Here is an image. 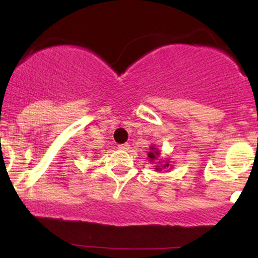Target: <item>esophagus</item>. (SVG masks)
Returning a JSON list of instances; mask_svg holds the SVG:
<instances>
[{
    "label": "esophagus",
    "instance_id": "1",
    "mask_svg": "<svg viewBox=\"0 0 258 258\" xmlns=\"http://www.w3.org/2000/svg\"><path fill=\"white\" fill-rule=\"evenodd\" d=\"M128 148H130L128 143H123V144H120V146H119V149H121V150H127Z\"/></svg>",
    "mask_w": 258,
    "mask_h": 258
}]
</instances>
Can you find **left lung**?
<instances>
[{"instance_id":"obj_1","label":"left lung","mask_w":258,"mask_h":258,"mask_svg":"<svg viewBox=\"0 0 258 258\" xmlns=\"http://www.w3.org/2000/svg\"><path fill=\"white\" fill-rule=\"evenodd\" d=\"M154 149H155V148H152V150H153V152H150L149 154H148V156H149V159L152 160V161H153V160H155V159H156V156L159 155V153H158V152H155V150H154ZM165 165H166V166H167L168 164H165ZM166 166H165V167H166ZM167 167H168V166H167ZM155 170H160L159 166H156Z\"/></svg>"}]
</instances>
